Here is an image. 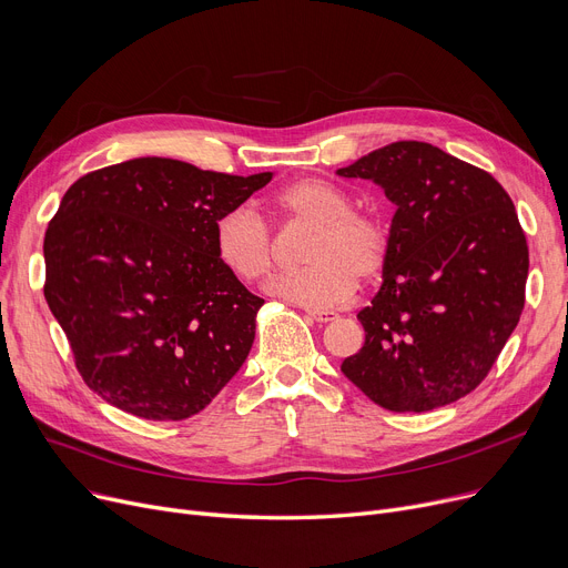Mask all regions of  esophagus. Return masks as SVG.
Wrapping results in <instances>:
<instances>
[{
  "label": "esophagus",
  "mask_w": 568,
  "mask_h": 568,
  "mask_svg": "<svg viewBox=\"0 0 568 568\" xmlns=\"http://www.w3.org/2000/svg\"><path fill=\"white\" fill-rule=\"evenodd\" d=\"M315 322H334L338 320V313L336 311H315V308H308L306 311Z\"/></svg>",
  "instance_id": "esophagus-1"
}]
</instances>
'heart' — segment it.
I'll use <instances>...</instances> for the list:
<instances>
[{
	"mask_svg": "<svg viewBox=\"0 0 568 568\" xmlns=\"http://www.w3.org/2000/svg\"><path fill=\"white\" fill-rule=\"evenodd\" d=\"M276 214L304 223L313 234L304 251L306 268L276 276L266 292L304 308H329L359 281H373L389 260L392 236L379 214L352 209L345 191L324 179H300L272 197ZM219 262L242 283H257L274 264V242L266 223L248 206H232L214 225Z\"/></svg>",
	"mask_w": 568,
	"mask_h": 568,
	"instance_id": "heart-1",
	"label": "heart"
}]
</instances>
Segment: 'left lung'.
Listing matches in <instances>:
<instances>
[{
  "label": "left lung",
  "mask_w": 568,
  "mask_h": 568,
  "mask_svg": "<svg viewBox=\"0 0 568 568\" xmlns=\"http://www.w3.org/2000/svg\"><path fill=\"white\" fill-rule=\"evenodd\" d=\"M338 174L371 179L396 204L382 287L356 315L366 343L341 371L392 412L456 403L486 379L525 308L529 251L509 193L416 140Z\"/></svg>",
  "instance_id": "obj_1"
}]
</instances>
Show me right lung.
Wrapping results in <instances>:
<instances>
[{
    "label": "right lung",
    "mask_w": 568,
    "mask_h": 568,
    "mask_svg": "<svg viewBox=\"0 0 568 568\" xmlns=\"http://www.w3.org/2000/svg\"><path fill=\"white\" fill-rule=\"evenodd\" d=\"M272 176L146 156L67 191L45 230L43 294L105 403L182 422L242 368L264 300L219 262L214 225Z\"/></svg>",
    "instance_id": "right-lung-1"
}]
</instances>
